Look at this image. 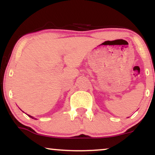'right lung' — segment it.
<instances>
[{"instance_id":"1","label":"right lung","mask_w":155,"mask_h":155,"mask_svg":"<svg viewBox=\"0 0 155 155\" xmlns=\"http://www.w3.org/2000/svg\"><path fill=\"white\" fill-rule=\"evenodd\" d=\"M28 116H29L30 117H31V118H32V119H35V118H33V117H32V116H30V115H28Z\"/></svg>"}]
</instances>
